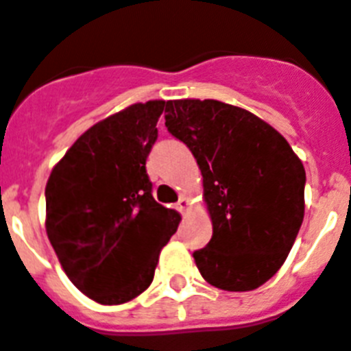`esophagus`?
I'll list each match as a JSON object with an SVG mask.
<instances>
[{
  "instance_id": "esophagus-1",
  "label": "esophagus",
  "mask_w": 351,
  "mask_h": 351,
  "mask_svg": "<svg viewBox=\"0 0 351 351\" xmlns=\"http://www.w3.org/2000/svg\"><path fill=\"white\" fill-rule=\"evenodd\" d=\"M189 205H191V199L187 198V196H180V199H178V203H176V208H178L182 214H185V212L189 210Z\"/></svg>"
}]
</instances>
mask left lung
<instances>
[{"instance_id":"left-lung-1","label":"left lung","mask_w":351,"mask_h":351,"mask_svg":"<svg viewBox=\"0 0 351 351\" xmlns=\"http://www.w3.org/2000/svg\"><path fill=\"white\" fill-rule=\"evenodd\" d=\"M166 126L203 176L212 239L193 253L223 291H253L285 262L305 212V169L289 143L252 112L216 99L166 103Z\"/></svg>"}]
</instances>
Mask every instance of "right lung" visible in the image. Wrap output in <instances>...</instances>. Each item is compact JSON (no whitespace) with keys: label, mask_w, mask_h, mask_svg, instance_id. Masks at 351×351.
I'll return each mask as SVG.
<instances>
[{"label":"right lung","mask_w":351,"mask_h":351,"mask_svg":"<svg viewBox=\"0 0 351 351\" xmlns=\"http://www.w3.org/2000/svg\"><path fill=\"white\" fill-rule=\"evenodd\" d=\"M166 101L135 103L80 135L46 184V232L69 280L101 305L149 287L180 214L155 202L146 158Z\"/></svg>","instance_id":"1"}]
</instances>
